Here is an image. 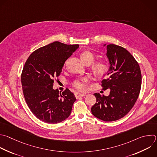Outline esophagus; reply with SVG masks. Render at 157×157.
I'll return each mask as SVG.
<instances>
[{
  "instance_id": "1",
  "label": "esophagus",
  "mask_w": 157,
  "mask_h": 157,
  "mask_svg": "<svg viewBox=\"0 0 157 157\" xmlns=\"http://www.w3.org/2000/svg\"><path fill=\"white\" fill-rule=\"evenodd\" d=\"M75 95L76 97V98H78L80 97H84L86 95V94H83V93H80V92H75Z\"/></svg>"
}]
</instances>
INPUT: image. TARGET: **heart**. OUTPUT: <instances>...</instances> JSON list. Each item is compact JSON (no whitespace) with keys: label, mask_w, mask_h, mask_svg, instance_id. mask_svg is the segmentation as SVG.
Here are the masks:
<instances>
[{"label":"heart","mask_w":157,"mask_h":157,"mask_svg":"<svg viewBox=\"0 0 157 157\" xmlns=\"http://www.w3.org/2000/svg\"><path fill=\"white\" fill-rule=\"evenodd\" d=\"M80 59L82 62L86 64H90L94 59V56L89 51H84L80 54ZM109 65L106 60H99L94 63L92 66V70L95 76L101 77L105 75L109 71ZM88 78H84L76 80L73 83V86L77 90H85L87 89V82Z\"/></svg>","instance_id":"obj_1"}]
</instances>
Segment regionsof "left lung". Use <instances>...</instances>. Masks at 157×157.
<instances>
[{
    "instance_id": "1",
    "label": "left lung",
    "mask_w": 157,
    "mask_h": 157,
    "mask_svg": "<svg viewBox=\"0 0 157 157\" xmlns=\"http://www.w3.org/2000/svg\"><path fill=\"white\" fill-rule=\"evenodd\" d=\"M107 50L109 77L101 81V86L110 92L109 96L94 94L97 102L91 112L100 120L113 121L124 117L134 105L141 88L142 75L137 62L126 48L109 44Z\"/></svg>"
}]
</instances>
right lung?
Returning a JSON list of instances; mask_svg holds the SVG:
<instances>
[{
  "instance_id": "obj_1",
  "label": "right lung",
  "mask_w": 157,
  "mask_h": 157,
  "mask_svg": "<svg viewBox=\"0 0 157 157\" xmlns=\"http://www.w3.org/2000/svg\"><path fill=\"white\" fill-rule=\"evenodd\" d=\"M78 47V44L56 41L34 51L27 59L21 76L23 92L28 107L39 120L56 124L71 114L76 100L74 94L68 89L60 93L53 89V83Z\"/></svg>"
}]
</instances>
